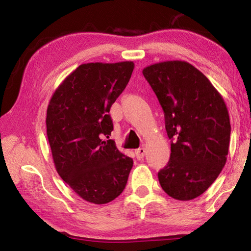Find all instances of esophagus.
<instances>
[{
    "label": "esophagus",
    "mask_w": 251,
    "mask_h": 251,
    "mask_svg": "<svg viewBox=\"0 0 251 251\" xmlns=\"http://www.w3.org/2000/svg\"><path fill=\"white\" fill-rule=\"evenodd\" d=\"M135 154H136V157H137V159H142V158H144V156H145V154H146V150L144 147H141V148H138V150L135 151Z\"/></svg>",
    "instance_id": "esophagus-1"
}]
</instances>
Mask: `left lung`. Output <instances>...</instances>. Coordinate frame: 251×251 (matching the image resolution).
<instances>
[{"mask_svg": "<svg viewBox=\"0 0 251 251\" xmlns=\"http://www.w3.org/2000/svg\"><path fill=\"white\" fill-rule=\"evenodd\" d=\"M165 115L171 158L158 172L161 188L178 201L201 196L226 164L230 122L220 93L185 61L156 63L143 70Z\"/></svg>", "mask_w": 251, "mask_h": 251, "instance_id": "8db88e82", "label": "left lung"}]
</instances>
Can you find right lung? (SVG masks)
I'll return each mask as SVG.
<instances>
[{
  "instance_id": "obj_1",
  "label": "right lung",
  "mask_w": 251,
  "mask_h": 251,
  "mask_svg": "<svg viewBox=\"0 0 251 251\" xmlns=\"http://www.w3.org/2000/svg\"><path fill=\"white\" fill-rule=\"evenodd\" d=\"M134 63H87L59 84L46 112L58 175L80 198L103 205L124 190L133 159L109 138V109L125 90Z\"/></svg>"
}]
</instances>
